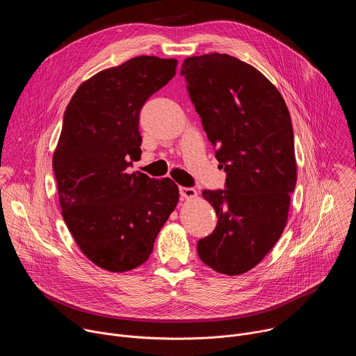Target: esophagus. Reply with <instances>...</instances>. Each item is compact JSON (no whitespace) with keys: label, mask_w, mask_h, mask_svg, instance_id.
<instances>
[{"label":"esophagus","mask_w":356,"mask_h":356,"mask_svg":"<svg viewBox=\"0 0 356 356\" xmlns=\"http://www.w3.org/2000/svg\"><path fill=\"white\" fill-rule=\"evenodd\" d=\"M179 191H180V195L183 198H194L197 195V191L193 187H183V186H180Z\"/></svg>","instance_id":"obj_1"}]
</instances>
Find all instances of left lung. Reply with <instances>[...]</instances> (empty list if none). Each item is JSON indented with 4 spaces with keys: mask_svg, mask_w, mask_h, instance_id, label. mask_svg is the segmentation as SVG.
I'll return each mask as SVG.
<instances>
[{
    "mask_svg": "<svg viewBox=\"0 0 356 356\" xmlns=\"http://www.w3.org/2000/svg\"><path fill=\"white\" fill-rule=\"evenodd\" d=\"M180 74L227 173L224 190H202L218 222L197 242L198 257L220 273L241 275L265 258L287 222L297 180L290 114L277 88L234 56L187 58Z\"/></svg>",
    "mask_w": 356,
    "mask_h": 356,
    "instance_id": "left-lung-1",
    "label": "left lung"
}]
</instances>
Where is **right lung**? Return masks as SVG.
Returning <instances> with one entry per match:
<instances>
[{
	"label": "right lung",
	"mask_w": 356,
	"mask_h": 356,
	"mask_svg": "<svg viewBox=\"0 0 356 356\" xmlns=\"http://www.w3.org/2000/svg\"><path fill=\"white\" fill-rule=\"evenodd\" d=\"M176 59L138 56L84 81L54 155L65 222L84 255L110 272L145 264L179 201L173 180L127 169L140 159L139 113L176 73Z\"/></svg>",
	"instance_id": "obj_1"
}]
</instances>
